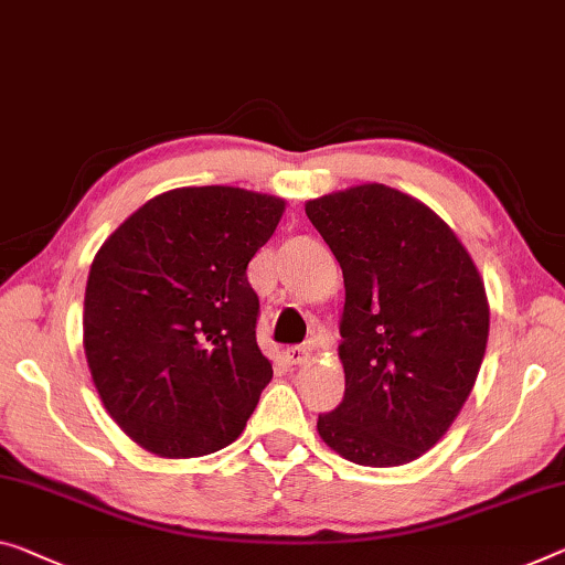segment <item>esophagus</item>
I'll list each match as a JSON object with an SVG mask.
<instances>
[{
  "label": "esophagus",
  "instance_id": "1",
  "mask_svg": "<svg viewBox=\"0 0 565 565\" xmlns=\"http://www.w3.org/2000/svg\"><path fill=\"white\" fill-rule=\"evenodd\" d=\"M285 361H288L290 366H302V363L310 361V351L306 345H290V349L285 351Z\"/></svg>",
  "mask_w": 565,
  "mask_h": 565
}]
</instances>
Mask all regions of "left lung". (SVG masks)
I'll use <instances>...</instances> for the list:
<instances>
[{"mask_svg": "<svg viewBox=\"0 0 565 565\" xmlns=\"http://www.w3.org/2000/svg\"><path fill=\"white\" fill-rule=\"evenodd\" d=\"M343 270V402L318 416L333 452L398 467L445 437L480 373L490 302L455 230L412 194L359 184L306 202Z\"/></svg>", "mask_w": 565, "mask_h": 565, "instance_id": "left-lung-1", "label": "left lung"}]
</instances>
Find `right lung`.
Wrapping results in <instances>:
<instances>
[{
	"label": "right lung",
	"instance_id": "obj_1",
	"mask_svg": "<svg viewBox=\"0 0 565 565\" xmlns=\"http://www.w3.org/2000/svg\"><path fill=\"white\" fill-rule=\"evenodd\" d=\"M285 199L239 186L153 196L103 242L83 349L110 419L156 457L212 455L239 437L273 363L257 345L247 265Z\"/></svg>",
	"mask_w": 565,
	"mask_h": 565
}]
</instances>
